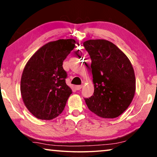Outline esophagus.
Wrapping results in <instances>:
<instances>
[{
    "label": "esophagus",
    "instance_id": "1",
    "mask_svg": "<svg viewBox=\"0 0 157 157\" xmlns=\"http://www.w3.org/2000/svg\"><path fill=\"white\" fill-rule=\"evenodd\" d=\"M82 87H83L82 85H78V86H75V89H76V90H80Z\"/></svg>",
    "mask_w": 157,
    "mask_h": 157
}]
</instances>
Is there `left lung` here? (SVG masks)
Instances as JSON below:
<instances>
[{
    "instance_id": "obj_1",
    "label": "left lung",
    "mask_w": 157,
    "mask_h": 157,
    "mask_svg": "<svg viewBox=\"0 0 157 157\" xmlns=\"http://www.w3.org/2000/svg\"><path fill=\"white\" fill-rule=\"evenodd\" d=\"M83 46L91 59L94 86V95L84 98L86 104L98 117L117 118L129 106L136 91L132 64L123 51L107 40H88Z\"/></svg>"
}]
</instances>
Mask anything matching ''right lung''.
<instances>
[{"label": "right lung", "mask_w": 157, "mask_h": 157, "mask_svg": "<svg viewBox=\"0 0 157 157\" xmlns=\"http://www.w3.org/2000/svg\"><path fill=\"white\" fill-rule=\"evenodd\" d=\"M76 40L59 39L38 49L25 64L21 79L23 101L37 119L51 120L61 114L72 90L66 83L63 61Z\"/></svg>", "instance_id": "obj_1"}]
</instances>
